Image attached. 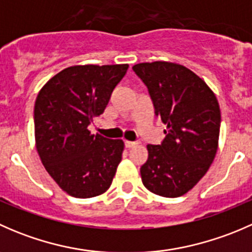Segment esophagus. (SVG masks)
Segmentation results:
<instances>
[{
	"mask_svg": "<svg viewBox=\"0 0 252 252\" xmlns=\"http://www.w3.org/2000/svg\"><path fill=\"white\" fill-rule=\"evenodd\" d=\"M124 145H126V147L130 149V147H134V146H135V145H138V142H136V141H128V140H126V141H124Z\"/></svg>",
	"mask_w": 252,
	"mask_h": 252,
	"instance_id": "obj_1",
	"label": "esophagus"
}]
</instances>
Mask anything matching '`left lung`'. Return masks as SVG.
Masks as SVG:
<instances>
[{"mask_svg":"<svg viewBox=\"0 0 252 252\" xmlns=\"http://www.w3.org/2000/svg\"><path fill=\"white\" fill-rule=\"evenodd\" d=\"M133 70L146 85L155 116L167 126L161 144L147 145L142 184L159 196H182L215 159L220 128L218 101L201 78L180 64L139 63Z\"/></svg>","mask_w":252,"mask_h":252,"instance_id":"1","label":"left lung"}]
</instances>
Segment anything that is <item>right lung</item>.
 <instances>
[{
	"label": "right lung",
	"instance_id": "add662e5",
	"mask_svg": "<svg viewBox=\"0 0 252 252\" xmlns=\"http://www.w3.org/2000/svg\"><path fill=\"white\" fill-rule=\"evenodd\" d=\"M128 64L74 65L51 78L35 101L36 149L48 174L70 196H97L111 187L124 144L91 135Z\"/></svg>",
	"mask_w": 252,
	"mask_h": 252
}]
</instances>
